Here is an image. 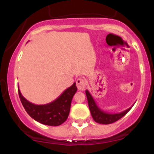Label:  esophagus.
I'll return each mask as SVG.
<instances>
[{"label":"esophagus","mask_w":154,"mask_h":154,"mask_svg":"<svg viewBox=\"0 0 154 154\" xmlns=\"http://www.w3.org/2000/svg\"><path fill=\"white\" fill-rule=\"evenodd\" d=\"M77 89L79 91H85L86 88V82L83 78H78L76 81Z\"/></svg>","instance_id":"obj_1"}]
</instances>
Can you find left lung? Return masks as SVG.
Here are the masks:
<instances>
[{
	"instance_id": "obj_1",
	"label": "left lung",
	"mask_w": 154,
	"mask_h": 154,
	"mask_svg": "<svg viewBox=\"0 0 154 154\" xmlns=\"http://www.w3.org/2000/svg\"><path fill=\"white\" fill-rule=\"evenodd\" d=\"M85 93L88 98V106H89L92 117L94 119L95 122L97 123L102 124V125H109V124L115 122L117 120L123 117L132 109V107H130L129 109L122 111V112L116 113V114H109V113H106L101 110L98 106L95 100L93 99V96L88 90L85 91ZM132 106H133V105H132Z\"/></svg>"
}]
</instances>
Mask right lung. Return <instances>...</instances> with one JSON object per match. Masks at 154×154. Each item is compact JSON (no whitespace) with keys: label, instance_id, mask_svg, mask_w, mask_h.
Segmentation results:
<instances>
[{"label":"right lung","instance_id":"1","mask_svg":"<svg viewBox=\"0 0 154 154\" xmlns=\"http://www.w3.org/2000/svg\"><path fill=\"white\" fill-rule=\"evenodd\" d=\"M77 91L75 82L54 101L44 105H36L28 101L18 88L19 98L27 114L35 121L49 126H59L67 119L72 98Z\"/></svg>","mask_w":154,"mask_h":154}]
</instances>
